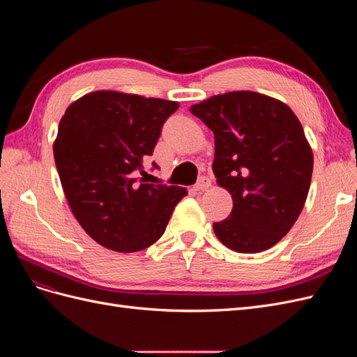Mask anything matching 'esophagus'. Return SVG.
<instances>
[{
	"mask_svg": "<svg viewBox=\"0 0 357 357\" xmlns=\"http://www.w3.org/2000/svg\"><path fill=\"white\" fill-rule=\"evenodd\" d=\"M210 186H211L210 178H208V177H201V178L198 180L197 185L193 186V189L198 190V192H202V190H207Z\"/></svg>",
	"mask_w": 357,
	"mask_h": 357,
	"instance_id": "obj_1",
	"label": "esophagus"
}]
</instances>
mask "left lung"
<instances>
[{"mask_svg": "<svg viewBox=\"0 0 357 357\" xmlns=\"http://www.w3.org/2000/svg\"><path fill=\"white\" fill-rule=\"evenodd\" d=\"M214 134L213 172L232 195L228 219L213 223L238 253L275 245L299 218L310 190L312 152L289 107L250 91L215 95L190 107Z\"/></svg>", "mask_w": 357, "mask_h": 357, "instance_id": "8db88e82", "label": "left lung"}]
</instances>
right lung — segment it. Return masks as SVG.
Returning a JSON list of instances; mask_svg holds the SVG:
<instances>
[{
  "label": "right lung",
  "mask_w": 357,
  "mask_h": 357,
  "mask_svg": "<svg viewBox=\"0 0 357 357\" xmlns=\"http://www.w3.org/2000/svg\"><path fill=\"white\" fill-rule=\"evenodd\" d=\"M177 109L176 101L96 91L62 116L53 144L61 185L75 219L102 247L131 253L152 245L188 195L186 188L137 178Z\"/></svg>",
  "instance_id": "1"
}]
</instances>
